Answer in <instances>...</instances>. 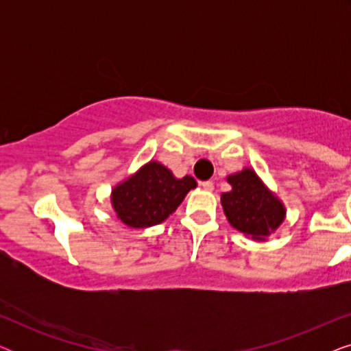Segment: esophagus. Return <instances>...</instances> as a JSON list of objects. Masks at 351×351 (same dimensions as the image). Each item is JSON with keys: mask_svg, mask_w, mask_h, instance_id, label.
Returning a JSON list of instances; mask_svg holds the SVG:
<instances>
[{"mask_svg": "<svg viewBox=\"0 0 351 351\" xmlns=\"http://www.w3.org/2000/svg\"><path fill=\"white\" fill-rule=\"evenodd\" d=\"M201 186H203V189L206 190V191H213L214 190V184L210 180H206V182H201L199 184Z\"/></svg>", "mask_w": 351, "mask_h": 351, "instance_id": "34e87169", "label": "esophagus"}]
</instances>
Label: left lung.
Instances as JSON below:
<instances>
[{"label":"left lung","instance_id":"obj_1","mask_svg":"<svg viewBox=\"0 0 351 351\" xmlns=\"http://www.w3.org/2000/svg\"><path fill=\"white\" fill-rule=\"evenodd\" d=\"M232 191L222 195L223 213L228 222L252 239H263L280 227L286 209L271 195L252 169L228 176Z\"/></svg>","mask_w":351,"mask_h":351}]
</instances>
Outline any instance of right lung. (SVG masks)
<instances>
[{
    "instance_id": "obj_1",
    "label": "right lung",
    "mask_w": 351,
    "mask_h": 351,
    "mask_svg": "<svg viewBox=\"0 0 351 351\" xmlns=\"http://www.w3.org/2000/svg\"><path fill=\"white\" fill-rule=\"evenodd\" d=\"M195 186L193 177L176 179L167 167L150 161L114 186L112 204L118 219L128 227L147 228L165 222Z\"/></svg>"
}]
</instances>
